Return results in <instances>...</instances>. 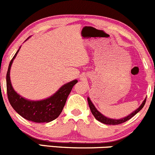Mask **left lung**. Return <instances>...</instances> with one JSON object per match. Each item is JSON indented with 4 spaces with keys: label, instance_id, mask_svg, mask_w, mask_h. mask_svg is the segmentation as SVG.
I'll return each instance as SVG.
<instances>
[{
    "label": "left lung",
    "instance_id": "8db88e82",
    "mask_svg": "<svg viewBox=\"0 0 155 155\" xmlns=\"http://www.w3.org/2000/svg\"><path fill=\"white\" fill-rule=\"evenodd\" d=\"M87 100H88V104H89V108H90L91 112H92V115L95 116V118L97 119V120L99 121V122H101V123L106 124V125H119V124H122V123H123V122H127V120H129L130 119H131L134 116H135V115H136L137 113L139 112V111L141 110L142 108L144 107L145 104H146V98H145V100L143 101V103L141 104V105H140V106L139 107L137 110H135L134 112H132L129 115H127V116H125V117H123V118H122V119H111V118H108V117H107V116H104L102 113H100L99 111L96 109V107H95V105L93 104V103L91 101L90 98H89V97L87 98Z\"/></svg>",
    "mask_w": 155,
    "mask_h": 155
}]
</instances>
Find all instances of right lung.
Listing matches in <instances>:
<instances>
[{"instance_id":"add662e5","label":"right lung","mask_w":155,"mask_h":155,"mask_svg":"<svg viewBox=\"0 0 155 155\" xmlns=\"http://www.w3.org/2000/svg\"><path fill=\"white\" fill-rule=\"evenodd\" d=\"M20 48L21 47L9 63L6 73V89L9 103L12 108L27 120L37 123L51 122L57 119L61 113L67 98L71 92L72 87L78 83V80H73L64 84L55 93L45 99L33 101L24 98L15 92L12 87L10 80L11 66Z\"/></svg>"}]
</instances>
